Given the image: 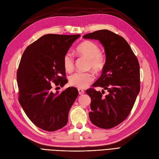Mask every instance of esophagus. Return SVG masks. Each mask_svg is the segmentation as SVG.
<instances>
[{
  "mask_svg": "<svg viewBox=\"0 0 159 159\" xmlns=\"http://www.w3.org/2000/svg\"><path fill=\"white\" fill-rule=\"evenodd\" d=\"M78 92L80 95H83L84 94V90H82V89H78Z\"/></svg>",
  "mask_w": 159,
  "mask_h": 159,
  "instance_id": "34e87169",
  "label": "esophagus"
}]
</instances>
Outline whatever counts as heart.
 <instances>
[{
	"mask_svg": "<svg viewBox=\"0 0 159 159\" xmlns=\"http://www.w3.org/2000/svg\"><path fill=\"white\" fill-rule=\"evenodd\" d=\"M77 55L84 57L89 60L88 67L96 72L101 71L104 66V58L98 45L94 42L86 40L81 43L76 48ZM65 70L70 73L74 69V59L71 53L67 52L63 59ZM94 80V73L91 71L77 72L69 77V83L71 86L80 89L88 87Z\"/></svg>",
	"mask_w": 159,
	"mask_h": 159,
	"instance_id": "b5f03b06",
	"label": "heart"
}]
</instances>
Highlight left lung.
Segmentation results:
<instances>
[{"instance_id":"obj_1","label":"left lung","mask_w":159,"mask_h":159,"mask_svg":"<svg viewBox=\"0 0 159 159\" xmlns=\"http://www.w3.org/2000/svg\"><path fill=\"white\" fill-rule=\"evenodd\" d=\"M98 40L105 51L106 61L102 74L86 93L91 98L89 117L93 124L102 129L118 125L127 117L140 90V65L130 46L123 37L107 30H98L83 36Z\"/></svg>"}]
</instances>
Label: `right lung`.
Returning a JSON list of instances; mask_svg holds the SVG:
<instances>
[{"instance_id": "right-lung-1", "label": "right lung", "mask_w": 159, "mask_h": 159, "mask_svg": "<svg viewBox=\"0 0 159 159\" xmlns=\"http://www.w3.org/2000/svg\"><path fill=\"white\" fill-rule=\"evenodd\" d=\"M76 35L46 34L26 48L17 72L19 102L26 115L39 128L54 131L68 122V114L78 96L74 87L61 93L52 91L50 83H67L63 59Z\"/></svg>"}]
</instances>
